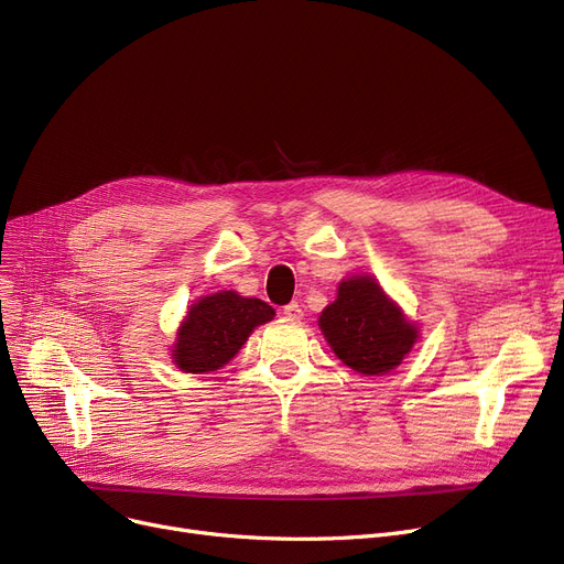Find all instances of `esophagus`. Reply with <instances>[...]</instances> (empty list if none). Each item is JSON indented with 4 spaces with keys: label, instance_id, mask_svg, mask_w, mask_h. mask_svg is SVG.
Instances as JSON below:
<instances>
[{
    "label": "esophagus",
    "instance_id": "esophagus-1",
    "mask_svg": "<svg viewBox=\"0 0 564 564\" xmlns=\"http://www.w3.org/2000/svg\"><path fill=\"white\" fill-rule=\"evenodd\" d=\"M283 315H285L288 319H302V317H304L302 306H300L297 302H290L288 306H283Z\"/></svg>",
    "mask_w": 564,
    "mask_h": 564
}]
</instances>
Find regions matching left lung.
I'll return each mask as SVG.
<instances>
[{"instance_id":"8db88e82","label":"left lung","mask_w":564,"mask_h":564,"mask_svg":"<svg viewBox=\"0 0 564 564\" xmlns=\"http://www.w3.org/2000/svg\"><path fill=\"white\" fill-rule=\"evenodd\" d=\"M317 324L336 357L366 377L395 370L421 338L419 324L370 274L343 279L336 302L319 313Z\"/></svg>"}]
</instances>
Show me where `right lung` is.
<instances>
[{
	"label": "right lung",
	"instance_id": "1",
	"mask_svg": "<svg viewBox=\"0 0 564 564\" xmlns=\"http://www.w3.org/2000/svg\"><path fill=\"white\" fill-rule=\"evenodd\" d=\"M276 311L256 297H242L235 290H219L198 297L175 332L171 359L175 368L205 375L224 368L256 327L274 319Z\"/></svg>",
	"mask_w": 564,
	"mask_h": 564
}]
</instances>
